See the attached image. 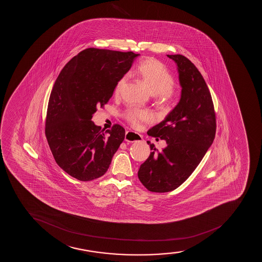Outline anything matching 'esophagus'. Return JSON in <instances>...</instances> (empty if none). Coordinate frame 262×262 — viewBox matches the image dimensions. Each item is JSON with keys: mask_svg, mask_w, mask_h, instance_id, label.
Masks as SVG:
<instances>
[{"mask_svg": "<svg viewBox=\"0 0 262 262\" xmlns=\"http://www.w3.org/2000/svg\"><path fill=\"white\" fill-rule=\"evenodd\" d=\"M142 137L141 135L137 133L133 132V131H127L125 136V141L128 142H140L142 141Z\"/></svg>", "mask_w": 262, "mask_h": 262, "instance_id": "1", "label": "esophagus"}]
</instances>
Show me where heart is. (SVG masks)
<instances>
[{"instance_id": "1", "label": "heart", "mask_w": 262, "mask_h": 262, "mask_svg": "<svg viewBox=\"0 0 262 262\" xmlns=\"http://www.w3.org/2000/svg\"><path fill=\"white\" fill-rule=\"evenodd\" d=\"M132 74L141 78L151 93L155 94L161 102L168 105L174 101V91L172 90L174 83V76L163 62L154 57H146L138 63ZM126 81L127 75L126 74L119 78L115 84V95L120 94ZM124 117L133 126H136L140 122L149 120L150 114L146 110L130 107L124 113Z\"/></svg>"}]
</instances>
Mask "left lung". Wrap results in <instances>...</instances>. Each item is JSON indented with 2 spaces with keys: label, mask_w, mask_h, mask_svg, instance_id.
I'll use <instances>...</instances> for the list:
<instances>
[{
  "label": "left lung",
  "mask_w": 262,
  "mask_h": 262,
  "mask_svg": "<svg viewBox=\"0 0 262 262\" xmlns=\"http://www.w3.org/2000/svg\"><path fill=\"white\" fill-rule=\"evenodd\" d=\"M177 63L182 86L180 101L162 122L147 131L165 140L162 152L150 146L138 178L152 192H168L180 186L198 167L216 134V115L211 93L195 64L183 55H167Z\"/></svg>",
  "instance_id": "8db88e82"
}]
</instances>
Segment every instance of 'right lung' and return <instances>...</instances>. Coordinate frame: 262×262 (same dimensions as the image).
Wrapping results in <instances>:
<instances>
[{
    "mask_svg": "<svg viewBox=\"0 0 262 262\" xmlns=\"http://www.w3.org/2000/svg\"><path fill=\"white\" fill-rule=\"evenodd\" d=\"M139 54L88 48L64 66L49 99L46 136L55 161L79 181L102 177L123 142L125 129L115 124L101 130L92 120L97 107L113 96L119 78Z\"/></svg>",
    "mask_w": 262,
    "mask_h": 262,
    "instance_id": "add662e5",
    "label": "right lung"
}]
</instances>
